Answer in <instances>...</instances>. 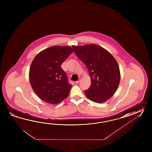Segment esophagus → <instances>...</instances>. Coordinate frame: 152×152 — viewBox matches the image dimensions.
I'll return each mask as SVG.
<instances>
[{
    "mask_svg": "<svg viewBox=\"0 0 152 152\" xmlns=\"http://www.w3.org/2000/svg\"><path fill=\"white\" fill-rule=\"evenodd\" d=\"M80 79H79L78 81H76V82H75V83H76V84H78L79 82H80Z\"/></svg>",
    "mask_w": 152,
    "mask_h": 152,
    "instance_id": "34e87169",
    "label": "esophagus"
}]
</instances>
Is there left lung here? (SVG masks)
<instances>
[{
  "instance_id": "obj_1",
  "label": "left lung",
  "mask_w": 152,
  "mask_h": 152,
  "mask_svg": "<svg viewBox=\"0 0 152 152\" xmlns=\"http://www.w3.org/2000/svg\"><path fill=\"white\" fill-rule=\"evenodd\" d=\"M75 53L88 69L91 85L84 91L91 101L102 103L111 98L119 84L121 75L117 61L104 48L95 44L73 46Z\"/></svg>"
}]
</instances>
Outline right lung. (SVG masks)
I'll return each instance as SVG.
<instances>
[{
  "label": "right lung",
  "instance_id": "right-lung-1",
  "mask_svg": "<svg viewBox=\"0 0 152 152\" xmlns=\"http://www.w3.org/2000/svg\"><path fill=\"white\" fill-rule=\"evenodd\" d=\"M73 52L69 46H54L41 51L34 58L29 70V81L42 101L57 104L69 94L72 85L61 65Z\"/></svg>",
  "mask_w": 152,
  "mask_h": 152
}]
</instances>
